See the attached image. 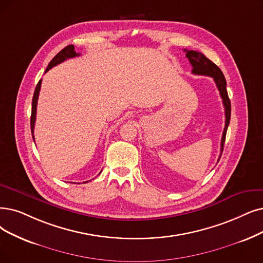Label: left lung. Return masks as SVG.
Here are the masks:
<instances>
[{"label": "left lung", "instance_id": "1", "mask_svg": "<svg viewBox=\"0 0 263 263\" xmlns=\"http://www.w3.org/2000/svg\"><path fill=\"white\" fill-rule=\"evenodd\" d=\"M184 51H185L186 58L189 59V61H190V64L192 66L193 74L212 77L216 83L217 88L220 92V96L222 98V102L224 106V113H226V125H224V129H223L222 138H221V148H220V155L218 159V162H219L220 157L222 155L223 145L226 141V135H227L228 126L230 124V119H231V102L227 91V81L224 79L222 71L220 70L219 67L216 66L212 60H209L207 57H205V55H203L202 52L196 51V50H189V49H184Z\"/></svg>", "mask_w": 263, "mask_h": 263}]
</instances>
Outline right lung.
Returning <instances> with one entry per match:
<instances>
[{
    "label": "right lung",
    "mask_w": 263,
    "mask_h": 263,
    "mask_svg": "<svg viewBox=\"0 0 263 263\" xmlns=\"http://www.w3.org/2000/svg\"><path fill=\"white\" fill-rule=\"evenodd\" d=\"M77 56H80V54H78V52L74 50V46H73V45L66 46L64 49H61L54 58L51 59L48 67L45 70V73L49 69H51L52 67H55V66L61 64V62H64L65 60H67L69 58L77 57ZM41 83H42V80L39 81L37 85L35 87L34 95H33V98H32V110H31L30 125H31V133H32L33 140H34V135H33V133H34V124H35V118H36V106H37V98H39V93H40V89H41ZM85 182H88V181H85Z\"/></svg>",
    "instance_id": "1"
}]
</instances>
